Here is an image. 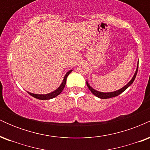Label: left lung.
<instances>
[{"mask_svg": "<svg viewBox=\"0 0 150 150\" xmlns=\"http://www.w3.org/2000/svg\"><path fill=\"white\" fill-rule=\"evenodd\" d=\"M137 70H138V63H137V68H136V70H135V74H134L133 77H132V79H131V80H130V82H129L126 85H125L124 87H122V88H120V89H118V90L115 91V92H99V91H97V90H96V89H93L92 87L89 85V83H88V82H87H87H86V83H87V87H88L89 90L91 91V92H92V94H94V95H95L96 97L100 98V99H108V98L114 97H116V96H118L120 94H121L122 92H124L125 89H128V87L132 85V82H133L134 80H135L136 75H137Z\"/></svg>", "mask_w": 150, "mask_h": 150, "instance_id": "obj_1", "label": "left lung"}]
</instances>
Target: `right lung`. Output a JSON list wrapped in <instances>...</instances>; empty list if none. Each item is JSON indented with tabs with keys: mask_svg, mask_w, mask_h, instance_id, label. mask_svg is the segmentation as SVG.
<instances>
[{
	"mask_svg": "<svg viewBox=\"0 0 150 150\" xmlns=\"http://www.w3.org/2000/svg\"><path fill=\"white\" fill-rule=\"evenodd\" d=\"M72 71H73V70H70L68 72H67L66 74L65 75L64 77H63V82H62L61 85H60L59 87L56 89V90H54L52 92H50L49 94H34V93H31L29 92L28 93L31 96H32V97L36 98V99H41V100H48V99H53V98L57 97L58 95H59V94H61L62 91H63V89H64L65 84H66L67 77H68V75H69Z\"/></svg>",
	"mask_w": 150,
	"mask_h": 150,
	"instance_id": "obj_1",
	"label": "right lung"
}]
</instances>
